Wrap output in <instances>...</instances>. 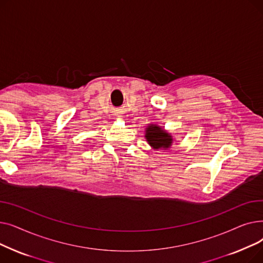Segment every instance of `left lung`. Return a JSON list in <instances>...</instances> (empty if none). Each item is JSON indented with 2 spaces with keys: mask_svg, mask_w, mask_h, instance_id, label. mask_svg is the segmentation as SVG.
<instances>
[{
  "mask_svg": "<svg viewBox=\"0 0 263 263\" xmlns=\"http://www.w3.org/2000/svg\"><path fill=\"white\" fill-rule=\"evenodd\" d=\"M145 139L155 150H167L174 144V137L157 123H148L145 129Z\"/></svg>",
  "mask_w": 263,
  "mask_h": 263,
  "instance_id": "left-lung-1",
  "label": "left lung"
}]
</instances>
